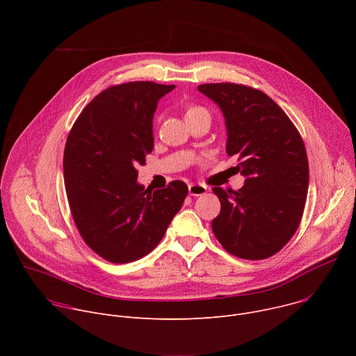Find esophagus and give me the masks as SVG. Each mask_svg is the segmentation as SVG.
Here are the masks:
<instances>
[{
  "label": "esophagus",
  "instance_id": "34e87169",
  "mask_svg": "<svg viewBox=\"0 0 356 356\" xmlns=\"http://www.w3.org/2000/svg\"><path fill=\"white\" fill-rule=\"evenodd\" d=\"M207 193V187L204 184H188V194L193 195V197H197V195H202Z\"/></svg>",
  "mask_w": 356,
  "mask_h": 356
}]
</instances>
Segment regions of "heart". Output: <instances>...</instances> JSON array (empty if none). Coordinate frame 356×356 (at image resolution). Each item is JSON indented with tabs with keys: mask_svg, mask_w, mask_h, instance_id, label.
Listing matches in <instances>:
<instances>
[{
	"mask_svg": "<svg viewBox=\"0 0 356 356\" xmlns=\"http://www.w3.org/2000/svg\"><path fill=\"white\" fill-rule=\"evenodd\" d=\"M204 113H207V110L204 108V107H200V106H188L187 108H186V120L187 118H191V117H194V115H198V114H204Z\"/></svg>",
	"mask_w": 356,
	"mask_h": 356,
	"instance_id": "b5f03b06",
	"label": "heart"
}]
</instances>
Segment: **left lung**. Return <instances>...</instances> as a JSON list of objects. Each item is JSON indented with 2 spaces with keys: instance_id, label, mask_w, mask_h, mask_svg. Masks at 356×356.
Returning <instances> with one entry per match:
<instances>
[{
  "instance_id": "obj_1",
  "label": "left lung",
  "mask_w": 356,
  "mask_h": 356,
  "mask_svg": "<svg viewBox=\"0 0 356 356\" xmlns=\"http://www.w3.org/2000/svg\"><path fill=\"white\" fill-rule=\"evenodd\" d=\"M220 107L227 128V154L238 156L245 184L214 187L221 211L211 222L222 248L259 261L277 253L294 235L309 191L304 142L284 111L265 92L234 83L198 86Z\"/></svg>"
}]
</instances>
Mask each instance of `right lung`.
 <instances>
[{
  "label": "right lung",
  "mask_w": 356,
  "mask_h": 356,
  "mask_svg": "<svg viewBox=\"0 0 356 356\" xmlns=\"http://www.w3.org/2000/svg\"><path fill=\"white\" fill-rule=\"evenodd\" d=\"M176 86L132 81L99 92L83 110L66 142L65 187L74 224L101 258L128 264L163 238L188 193L186 183L147 191L139 165L154 149L159 99Z\"/></svg>",
  "instance_id": "obj_1"
}]
</instances>
